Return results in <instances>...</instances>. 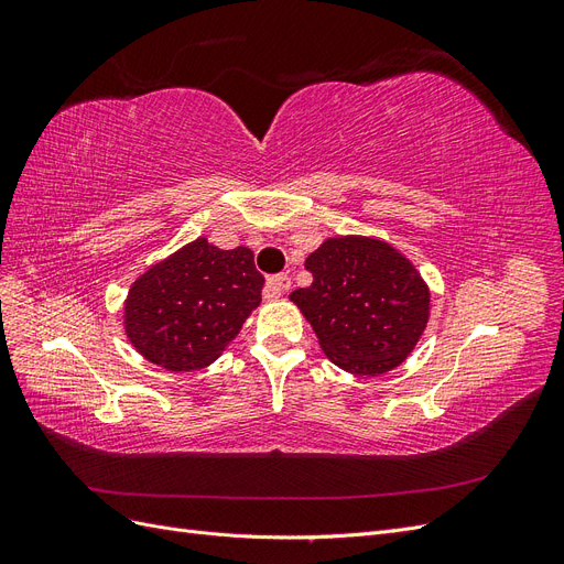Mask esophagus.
I'll return each instance as SVG.
<instances>
[{
	"label": "esophagus",
	"mask_w": 564,
	"mask_h": 564,
	"mask_svg": "<svg viewBox=\"0 0 564 564\" xmlns=\"http://www.w3.org/2000/svg\"><path fill=\"white\" fill-rule=\"evenodd\" d=\"M289 286H292V278L289 275H272L268 278L265 282V289H263V296L265 299H280L284 292H289Z\"/></svg>",
	"instance_id": "1"
}]
</instances>
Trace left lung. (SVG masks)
Wrapping results in <instances>:
<instances>
[{
	"instance_id": "1",
	"label": "left lung",
	"mask_w": 564,
	"mask_h": 564,
	"mask_svg": "<svg viewBox=\"0 0 564 564\" xmlns=\"http://www.w3.org/2000/svg\"><path fill=\"white\" fill-rule=\"evenodd\" d=\"M305 268L313 284L289 299L336 367L381 377L412 355L431 317V289L398 247L373 235H336Z\"/></svg>"
}]
</instances>
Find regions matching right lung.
Instances as JSON below:
<instances>
[{
	"mask_svg": "<svg viewBox=\"0 0 564 564\" xmlns=\"http://www.w3.org/2000/svg\"><path fill=\"white\" fill-rule=\"evenodd\" d=\"M263 284L249 247L218 249L197 237L131 282L124 334L148 362L166 371L204 369L259 308Z\"/></svg>",
	"mask_w": 564,
	"mask_h": 564,
	"instance_id": "add662e5",
	"label": "right lung"
}]
</instances>
